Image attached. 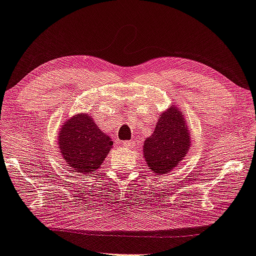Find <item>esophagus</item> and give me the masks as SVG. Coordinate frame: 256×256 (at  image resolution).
<instances>
[{
	"label": "esophagus",
	"mask_w": 256,
	"mask_h": 256,
	"mask_svg": "<svg viewBox=\"0 0 256 256\" xmlns=\"http://www.w3.org/2000/svg\"><path fill=\"white\" fill-rule=\"evenodd\" d=\"M134 142L132 140H127V142H122V146H124V148H134Z\"/></svg>",
	"instance_id": "obj_1"
}]
</instances>
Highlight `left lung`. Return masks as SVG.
I'll return each mask as SVG.
<instances>
[{"instance_id":"obj_1","label":"left lung","mask_w":256,"mask_h":256,"mask_svg":"<svg viewBox=\"0 0 256 256\" xmlns=\"http://www.w3.org/2000/svg\"><path fill=\"white\" fill-rule=\"evenodd\" d=\"M191 138L183 112L170 106L161 113L154 132L144 143V159L153 174L172 170L190 148Z\"/></svg>"}]
</instances>
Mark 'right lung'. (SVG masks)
I'll return each mask as SVG.
<instances>
[{
	"label": "right lung",
	"mask_w": 256,
	"mask_h": 256,
	"mask_svg": "<svg viewBox=\"0 0 256 256\" xmlns=\"http://www.w3.org/2000/svg\"><path fill=\"white\" fill-rule=\"evenodd\" d=\"M62 156L73 170L95 172L112 148L111 137L100 130L89 114H76L62 124L58 136Z\"/></svg>",
	"instance_id": "add662e5"
}]
</instances>
